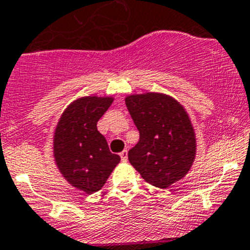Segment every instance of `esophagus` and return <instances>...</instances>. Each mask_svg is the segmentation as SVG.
Here are the masks:
<instances>
[{
    "mask_svg": "<svg viewBox=\"0 0 250 250\" xmlns=\"http://www.w3.org/2000/svg\"><path fill=\"white\" fill-rule=\"evenodd\" d=\"M120 155H121V159H122V162H127V159H128V151L127 150H123Z\"/></svg>",
    "mask_w": 250,
    "mask_h": 250,
    "instance_id": "34e87169",
    "label": "esophagus"
}]
</instances>
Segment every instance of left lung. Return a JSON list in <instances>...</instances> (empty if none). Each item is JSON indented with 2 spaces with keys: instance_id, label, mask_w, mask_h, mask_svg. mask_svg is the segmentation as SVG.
Listing matches in <instances>:
<instances>
[{
  "instance_id": "1",
  "label": "left lung",
  "mask_w": 250,
  "mask_h": 250,
  "mask_svg": "<svg viewBox=\"0 0 250 250\" xmlns=\"http://www.w3.org/2000/svg\"><path fill=\"white\" fill-rule=\"evenodd\" d=\"M139 142L128 151L129 163L150 185L167 188L183 179L196 154L193 128L179 102L163 93L125 99Z\"/></svg>"
}]
</instances>
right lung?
I'll use <instances>...</instances> for the list:
<instances>
[{
	"instance_id": "obj_1",
	"label": "right lung",
	"mask_w": 250,
	"mask_h": 250,
	"mask_svg": "<svg viewBox=\"0 0 250 250\" xmlns=\"http://www.w3.org/2000/svg\"><path fill=\"white\" fill-rule=\"evenodd\" d=\"M113 100L83 97L62 113L54 136V157L64 178L86 193L102 188L121 158L109 151L97 122Z\"/></svg>"
}]
</instances>
